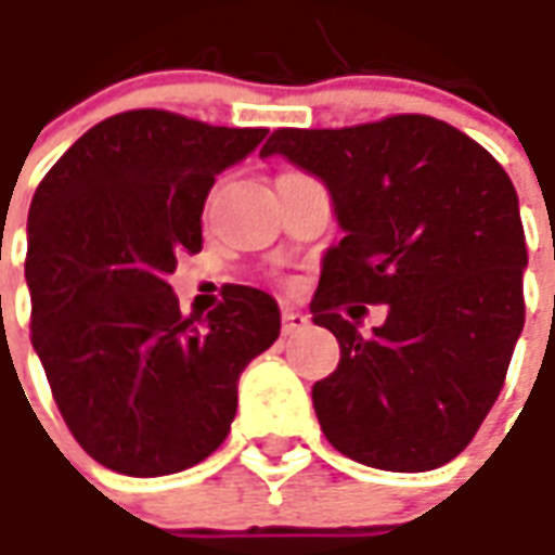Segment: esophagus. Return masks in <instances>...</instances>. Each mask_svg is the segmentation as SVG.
Wrapping results in <instances>:
<instances>
[{
	"label": "esophagus",
	"instance_id": "1",
	"mask_svg": "<svg viewBox=\"0 0 555 555\" xmlns=\"http://www.w3.org/2000/svg\"><path fill=\"white\" fill-rule=\"evenodd\" d=\"M281 320H284V334H296L301 328H308V313H298V310H284L281 313Z\"/></svg>",
	"mask_w": 555,
	"mask_h": 555
}]
</instances>
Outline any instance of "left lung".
<instances>
[{"mask_svg":"<svg viewBox=\"0 0 555 555\" xmlns=\"http://www.w3.org/2000/svg\"><path fill=\"white\" fill-rule=\"evenodd\" d=\"M328 184L340 245L322 259L313 322L340 364L313 385L322 434L388 473H427L473 442L505 385L522 332L517 191L454 125L400 113L352 128H278L259 149ZM361 304H388L364 338ZM353 305L344 321L340 307Z\"/></svg>","mask_w":555,"mask_h":555,"instance_id":"1","label":"left lung"}]
</instances>
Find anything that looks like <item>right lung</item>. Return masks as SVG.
Wrapping results in <instances>:
<instances>
[{"label": "right lung", "mask_w": 555, "mask_h": 555, "mask_svg": "<svg viewBox=\"0 0 555 555\" xmlns=\"http://www.w3.org/2000/svg\"><path fill=\"white\" fill-rule=\"evenodd\" d=\"M266 128L170 109L98 121L53 164L29 208L33 347L62 418L101 466L182 473L221 446L247 361L278 340V301L230 284L203 322L167 274L203 247V203Z\"/></svg>", "instance_id": "add662e5"}]
</instances>
